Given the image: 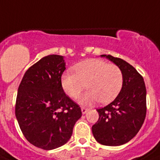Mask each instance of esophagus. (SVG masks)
Here are the masks:
<instances>
[{
	"mask_svg": "<svg viewBox=\"0 0 160 160\" xmlns=\"http://www.w3.org/2000/svg\"><path fill=\"white\" fill-rule=\"evenodd\" d=\"M88 110H89V109H88L87 108H85V107H82V108H81V111H82V114H86Z\"/></svg>",
	"mask_w": 160,
	"mask_h": 160,
	"instance_id": "esophagus-1",
	"label": "esophagus"
}]
</instances>
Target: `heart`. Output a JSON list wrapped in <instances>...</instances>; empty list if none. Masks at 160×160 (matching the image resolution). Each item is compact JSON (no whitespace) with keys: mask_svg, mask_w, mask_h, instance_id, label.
<instances>
[{"mask_svg":"<svg viewBox=\"0 0 160 160\" xmlns=\"http://www.w3.org/2000/svg\"><path fill=\"white\" fill-rule=\"evenodd\" d=\"M74 73L65 72L61 77L63 90L70 97L76 99L86 88L90 90L80 97L83 105L100 100L109 103L116 97L123 85L121 70L116 65L100 59H88L74 66Z\"/></svg>","mask_w":160,"mask_h":160,"instance_id":"heart-1","label":"heart"}]
</instances>
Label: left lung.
<instances>
[{
    "label": "left lung",
    "mask_w": 160,
    "mask_h": 160,
    "mask_svg": "<svg viewBox=\"0 0 160 160\" xmlns=\"http://www.w3.org/2000/svg\"><path fill=\"white\" fill-rule=\"evenodd\" d=\"M121 70L123 85L110 104L98 109L99 119L92 126L96 141L107 146H119L134 138L146 115V88L144 79L131 65L120 58L101 55Z\"/></svg>",
    "instance_id": "1"
}]
</instances>
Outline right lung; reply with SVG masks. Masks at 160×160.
I'll return each instance as SVG.
<instances>
[{"instance_id":"obj_1","label":"right lung","mask_w":160,"mask_h":160,"mask_svg":"<svg viewBox=\"0 0 160 160\" xmlns=\"http://www.w3.org/2000/svg\"><path fill=\"white\" fill-rule=\"evenodd\" d=\"M64 56H45L29 68L19 85L16 117L24 136L31 144L46 149L66 144L82 113L64 92L61 75Z\"/></svg>"}]
</instances>
